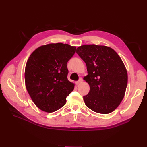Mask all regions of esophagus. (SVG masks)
Returning a JSON list of instances; mask_svg holds the SVG:
<instances>
[{
    "label": "esophagus",
    "mask_w": 147,
    "mask_h": 147,
    "mask_svg": "<svg viewBox=\"0 0 147 147\" xmlns=\"http://www.w3.org/2000/svg\"><path fill=\"white\" fill-rule=\"evenodd\" d=\"M82 82H83V79H82V78H80L79 79V80H78V82H76V83H77V85H79L80 84L82 83Z\"/></svg>",
    "instance_id": "34e87169"
}]
</instances>
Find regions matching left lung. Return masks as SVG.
<instances>
[{
    "instance_id": "obj_1",
    "label": "left lung",
    "mask_w": 147,
    "mask_h": 147,
    "mask_svg": "<svg viewBox=\"0 0 147 147\" xmlns=\"http://www.w3.org/2000/svg\"><path fill=\"white\" fill-rule=\"evenodd\" d=\"M76 52L87 67L88 75L83 79L90 90L83 96L84 103L97 113L113 112L122 101L127 84V70L121 59L106 46L84 45Z\"/></svg>"
}]
</instances>
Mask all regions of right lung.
<instances>
[{
	"label": "right lung",
	"instance_id": "obj_1",
	"mask_svg": "<svg viewBox=\"0 0 147 147\" xmlns=\"http://www.w3.org/2000/svg\"><path fill=\"white\" fill-rule=\"evenodd\" d=\"M76 47L62 43L37 48L27 61L24 78L26 89L38 108L53 112L63 107L74 89L67 79V64Z\"/></svg>",
	"mask_w": 147,
	"mask_h": 147
}]
</instances>
